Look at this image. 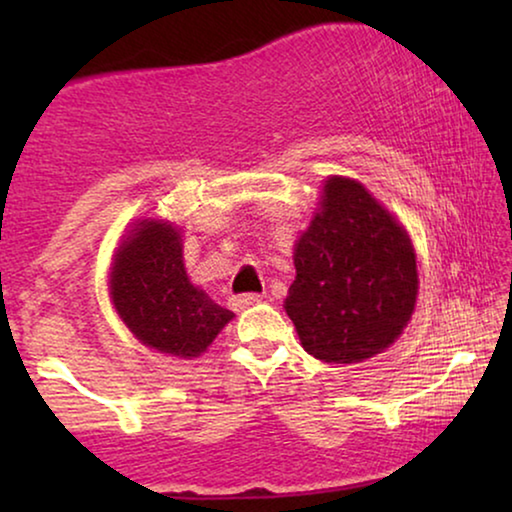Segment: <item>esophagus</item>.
Returning <instances> with one entry per match:
<instances>
[{
    "instance_id": "34e87169",
    "label": "esophagus",
    "mask_w": 512,
    "mask_h": 512,
    "mask_svg": "<svg viewBox=\"0 0 512 512\" xmlns=\"http://www.w3.org/2000/svg\"><path fill=\"white\" fill-rule=\"evenodd\" d=\"M258 303H263V293H244V296L233 298L235 310H244V307H251V305H258Z\"/></svg>"
}]
</instances>
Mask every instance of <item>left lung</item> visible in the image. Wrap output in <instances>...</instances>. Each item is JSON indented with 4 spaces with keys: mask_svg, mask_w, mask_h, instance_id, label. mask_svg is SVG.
Instances as JSON below:
<instances>
[{
    "mask_svg": "<svg viewBox=\"0 0 512 512\" xmlns=\"http://www.w3.org/2000/svg\"><path fill=\"white\" fill-rule=\"evenodd\" d=\"M286 314L305 352L359 363L394 342L417 300L415 249L359 181L331 177L321 209L293 249Z\"/></svg>",
    "mask_w": 512,
    "mask_h": 512,
    "instance_id": "1",
    "label": "left lung"
}]
</instances>
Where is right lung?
<instances>
[{"instance_id": "1", "label": "right lung", "mask_w": 512, "mask_h": 512, "mask_svg": "<svg viewBox=\"0 0 512 512\" xmlns=\"http://www.w3.org/2000/svg\"><path fill=\"white\" fill-rule=\"evenodd\" d=\"M111 298L125 326L144 345L172 356H198L233 312L188 282L181 237L170 223L142 221L121 244Z\"/></svg>"}]
</instances>
